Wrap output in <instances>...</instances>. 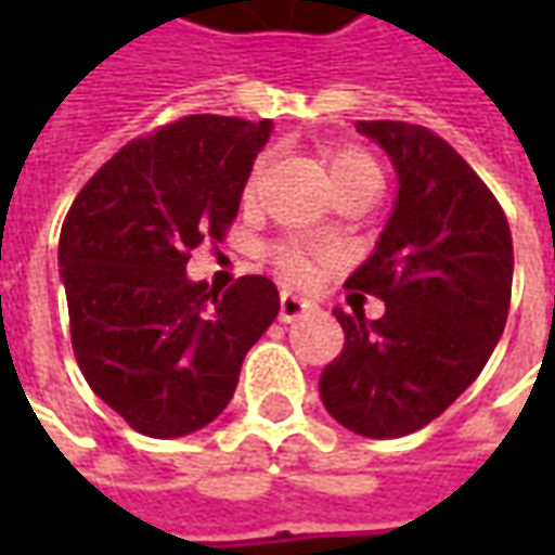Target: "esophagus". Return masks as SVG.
Instances as JSON below:
<instances>
[{"mask_svg": "<svg viewBox=\"0 0 555 555\" xmlns=\"http://www.w3.org/2000/svg\"><path fill=\"white\" fill-rule=\"evenodd\" d=\"M312 309V302L302 300L297 294H291V291H282V297H279V318L291 324V321H297L302 312H309Z\"/></svg>", "mask_w": 555, "mask_h": 555, "instance_id": "esophagus-1", "label": "esophagus"}]
</instances>
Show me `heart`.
Returning a JSON list of instances; mask_svg holds the SVG:
<instances>
[{
	"instance_id": "obj_1",
	"label": "heart",
	"mask_w": 555,
	"mask_h": 555,
	"mask_svg": "<svg viewBox=\"0 0 555 555\" xmlns=\"http://www.w3.org/2000/svg\"><path fill=\"white\" fill-rule=\"evenodd\" d=\"M326 171L336 190L348 186V183H377L380 186V169L369 151L362 147H336L326 154ZM258 175H261V163H255L249 178H246V190L243 195L253 198L255 186H258ZM270 261L288 282H312L318 270L330 261V255L300 246V243L282 241L270 249Z\"/></svg>"
}]
</instances>
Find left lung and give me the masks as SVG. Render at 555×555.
<instances>
[{"mask_svg": "<svg viewBox=\"0 0 555 555\" xmlns=\"http://www.w3.org/2000/svg\"><path fill=\"white\" fill-rule=\"evenodd\" d=\"M392 157L396 210L345 288L386 302L336 318L345 350L321 374V401L353 434L392 440L425 428L476 380L512 302V229L473 166L434 130L357 121Z\"/></svg>", "mask_w": 555, "mask_h": 555, "instance_id": "8db88e82", "label": "left lung"}]
</instances>
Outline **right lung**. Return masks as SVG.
<instances>
[{"label":"right lung","instance_id":"right-lung-1","mask_svg":"<svg viewBox=\"0 0 555 555\" xmlns=\"http://www.w3.org/2000/svg\"><path fill=\"white\" fill-rule=\"evenodd\" d=\"M270 121L186 115L127 142L67 210L59 267L70 345L94 396L145 437L205 428L279 314L267 276L214 291L186 279L195 246L237 217Z\"/></svg>","mask_w":555,"mask_h":555}]
</instances>
